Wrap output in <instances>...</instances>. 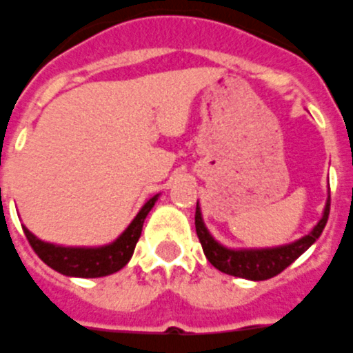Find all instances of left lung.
<instances>
[{
  "mask_svg": "<svg viewBox=\"0 0 353 353\" xmlns=\"http://www.w3.org/2000/svg\"><path fill=\"white\" fill-rule=\"evenodd\" d=\"M330 201L332 198L327 196L326 209L320 222L313 228L309 235L302 236L300 241L290 242L285 246L278 248H263V250H230L224 248L222 244L214 241L211 233L207 231L203 220H201L200 207L196 205V233L201 242L203 254L209 259L214 268H219L220 272L230 274L235 278L254 279V281H263V279H270L283 272L285 268L292 265L305 250L313 244L320 236L322 230L326 228L327 216H330Z\"/></svg>",
  "mask_w": 353,
  "mask_h": 353,
  "instance_id": "obj_1",
  "label": "left lung"
}]
</instances>
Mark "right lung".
Segmentation results:
<instances>
[{"instance_id": "1", "label": "right lung", "mask_w": 353, "mask_h": 353, "mask_svg": "<svg viewBox=\"0 0 353 353\" xmlns=\"http://www.w3.org/2000/svg\"><path fill=\"white\" fill-rule=\"evenodd\" d=\"M155 201H157V196L150 198L141 212L134 216L133 222L129 224L128 230L112 244H107L101 248H63L50 242L39 241L27 228H23V233L31 248L34 250V254L53 270L64 276H75V278H103V276L118 272L120 268L128 265L134 252V246L141 239L142 224L146 220L148 212L155 205Z\"/></svg>"}]
</instances>
